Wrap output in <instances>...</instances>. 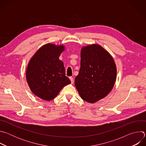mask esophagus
I'll list each match as a JSON object with an SVG mask.
<instances>
[{"label": "esophagus", "mask_w": 146, "mask_h": 146, "mask_svg": "<svg viewBox=\"0 0 146 146\" xmlns=\"http://www.w3.org/2000/svg\"><path fill=\"white\" fill-rule=\"evenodd\" d=\"M69 78H70V81H71L72 84H73V82H74V80H73V78L72 77H70Z\"/></svg>", "instance_id": "1"}]
</instances>
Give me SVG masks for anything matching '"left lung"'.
I'll use <instances>...</instances> for the list:
<instances>
[{
	"label": "left lung",
	"instance_id": "left-lung-1",
	"mask_svg": "<svg viewBox=\"0 0 146 146\" xmlns=\"http://www.w3.org/2000/svg\"><path fill=\"white\" fill-rule=\"evenodd\" d=\"M80 69L74 84L82 100L94 103L106 97L114 87L117 68L112 56L92 44L81 50Z\"/></svg>",
	"mask_w": 146,
	"mask_h": 146
}]
</instances>
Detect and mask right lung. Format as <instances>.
<instances>
[{"mask_svg":"<svg viewBox=\"0 0 146 146\" xmlns=\"http://www.w3.org/2000/svg\"><path fill=\"white\" fill-rule=\"evenodd\" d=\"M63 45L47 44L40 47L30 59L26 78L32 92L44 100L54 99L62 88L70 84L65 75L64 62L59 57Z\"/></svg>","mask_w":146,"mask_h":146,"instance_id":"add662e5","label":"right lung"}]
</instances>
